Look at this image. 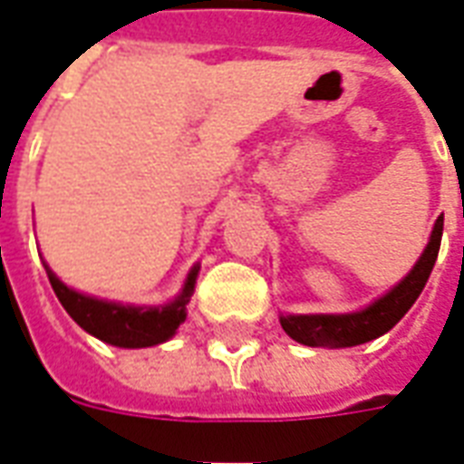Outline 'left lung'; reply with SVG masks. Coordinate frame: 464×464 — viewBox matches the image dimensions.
I'll list each match as a JSON object with an SVG mask.
<instances>
[{
  "label": "left lung",
  "mask_w": 464,
  "mask_h": 464,
  "mask_svg": "<svg viewBox=\"0 0 464 464\" xmlns=\"http://www.w3.org/2000/svg\"><path fill=\"white\" fill-rule=\"evenodd\" d=\"M440 241H442V216L435 221L432 236L425 253L420 256L415 268L380 301L368 305L365 311L348 315H283V331L293 341L311 348H350L380 338L412 308L418 295L425 288L432 266L438 261Z\"/></svg>",
  "instance_id": "1"
}]
</instances>
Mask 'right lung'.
I'll return each instance as SVG.
<instances>
[{"label":"right lung","mask_w":464,"mask_h":464,"mask_svg":"<svg viewBox=\"0 0 464 464\" xmlns=\"http://www.w3.org/2000/svg\"><path fill=\"white\" fill-rule=\"evenodd\" d=\"M46 276H49V283H52L59 303L64 305V311L86 333H92L109 345H119V348H149L156 343L169 341L176 328L186 321V303L191 298L193 285H196L198 266L188 273V281L183 285L181 295L161 308H133V305L89 298V295L66 288L49 268H46Z\"/></svg>","instance_id":"obj_1"}]
</instances>
